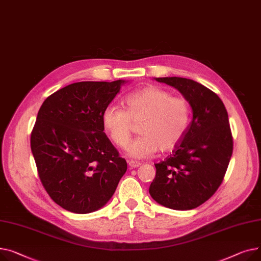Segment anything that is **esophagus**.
Here are the masks:
<instances>
[{"mask_svg": "<svg viewBox=\"0 0 261 261\" xmlns=\"http://www.w3.org/2000/svg\"><path fill=\"white\" fill-rule=\"evenodd\" d=\"M128 165L132 167V168H135V167H138L140 166L141 163L139 161H135V160H128Z\"/></svg>", "mask_w": 261, "mask_h": 261, "instance_id": "obj_1", "label": "esophagus"}]
</instances>
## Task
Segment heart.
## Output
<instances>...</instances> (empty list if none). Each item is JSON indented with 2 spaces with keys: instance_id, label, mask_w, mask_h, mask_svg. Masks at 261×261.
Wrapping results in <instances>:
<instances>
[{
  "instance_id": "heart-1",
  "label": "heart",
  "mask_w": 261,
  "mask_h": 261,
  "mask_svg": "<svg viewBox=\"0 0 261 261\" xmlns=\"http://www.w3.org/2000/svg\"><path fill=\"white\" fill-rule=\"evenodd\" d=\"M124 110L110 105L102 113V124L112 141L124 147L132 137L133 123L138 124L137 137L126 147L128 156L144 159L159 148H174L187 134L192 117L190 102L172 96L167 90L149 85L125 97Z\"/></svg>"
}]
</instances>
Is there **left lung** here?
<instances>
[{
	"label": "left lung",
	"mask_w": 261,
	"mask_h": 261,
	"mask_svg": "<svg viewBox=\"0 0 261 261\" xmlns=\"http://www.w3.org/2000/svg\"><path fill=\"white\" fill-rule=\"evenodd\" d=\"M178 89L191 104L193 119L172 154L156 163L149 194L159 204L188 211L204 203L220 187L233 152V137L221 99L187 78H156Z\"/></svg>",
	"instance_id": "1"
}]
</instances>
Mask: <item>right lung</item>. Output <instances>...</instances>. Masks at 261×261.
<instances>
[{
	"label": "right lung",
	"mask_w": 261,
	"mask_h": 261,
	"mask_svg": "<svg viewBox=\"0 0 261 261\" xmlns=\"http://www.w3.org/2000/svg\"><path fill=\"white\" fill-rule=\"evenodd\" d=\"M124 83H72L40 107L30 147L44 189L66 211L87 214L101 208L127 170L102 124L103 111Z\"/></svg>",
	"instance_id": "add662e5"
}]
</instances>
